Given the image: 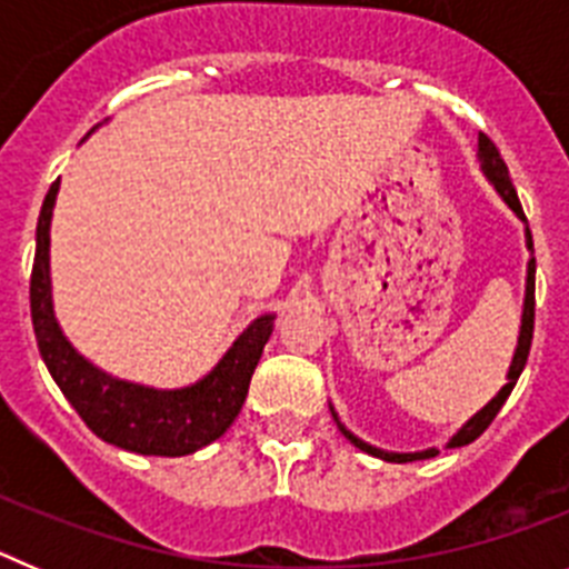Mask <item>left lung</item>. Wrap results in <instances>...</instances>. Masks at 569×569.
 <instances>
[{
  "label": "left lung",
  "instance_id": "8db88e82",
  "mask_svg": "<svg viewBox=\"0 0 569 569\" xmlns=\"http://www.w3.org/2000/svg\"><path fill=\"white\" fill-rule=\"evenodd\" d=\"M479 162H481V170H485L487 182L496 188V193L505 199L507 208L512 210V213L519 216L521 222H525V239H527V250H530V261H527V284H525V310H521V328H519V345H516V353H512V361H510V370H507V385L501 387L499 393L492 396L490 401H487L485 407H481L479 413L470 416V419L465 421V425L456 430L453 436H450V441H447V447H465L470 445V441L479 439L481 433H485L487 427H490V421L499 416V410L505 407L507 396L512 393V387H516V381H519L521 370H525L527 365V356H530V345H532V321H536V256H532V233L530 228H527V216L525 210H521V202H519V193H516V188H512L510 182V173H507V164L505 159H501L499 148L487 139L485 133H479ZM330 413H333L336 425H339V430L345 433V439L350 441V445H356L359 450H365V453L376 456V459H385V461H396V465H405V461H421V459H433L439 450L436 447H427V450H419V453H390V450H381V447H373L367 445V441H361L359 436H353L350 430H347L345 425L339 421V413L333 410V405H330Z\"/></svg>",
  "mask_w": 569,
  "mask_h": 569
}]
</instances>
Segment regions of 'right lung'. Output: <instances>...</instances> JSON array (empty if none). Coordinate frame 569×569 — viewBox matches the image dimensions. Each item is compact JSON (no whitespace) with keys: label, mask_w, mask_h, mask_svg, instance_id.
I'll return each instance as SVG.
<instances>
[{"label":"right lung","mask_w":569,"mask_h":569,"mask_svg":"<svg viewBox=\"0 0 569 569\" xmlns=\"http://www.w3.org/2000/svg\"><path fill=\"white\" fill-rule=\"evenodd\" d=\"M59 182L50 184L37 222L30 273V319L50 376L84 425L108 445L142 456H190L228 430L248 399L250 376L273 333L276 313H261L236 336L208 376L188 387L156 390L116 379L84 359L59 328L50 288V219Z\"/></svg>","instance_id":"1"}]
</instances>
